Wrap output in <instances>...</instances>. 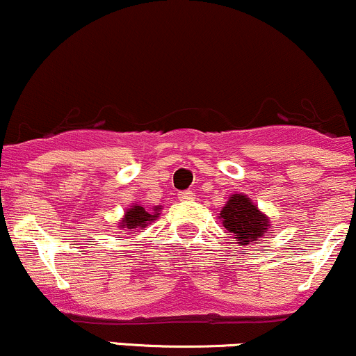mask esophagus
<instances>
[{
	"label": "esophagus",
	"mask_w": 356,
	"mask_h": 356,
	"mask_svg": "<svg viewBox=\"0 0 356 356\" xmlns=\"http://www.w3.org/2000/svg\"><path fill=\"white\" fill-rule=\"evenodd\" d=\"M179 201H193L194 199V193L193 191H182V193L177 194Z\"/></svg>",
	"instance_id": "obj_1"
}]
</instances>
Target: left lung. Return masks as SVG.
I'll list each match as a JSON object with an SVG mask.
<instances>
[{
  "label": "left lung",
  "instance_id": "left-lung-1",
  "mask_svg": "<svg viewBox=\"0 0 356 356\" xmlns=\"http://www.w3.org/2000/svg\"><path fill=\"white\" fill-rule=\"evenodd\" d=\"M220 220L229 233L235 235L238 247L259 245L270 221L245 194H233L221 209Z\"/></svg>",
  "mask_w": 356,
  "mask_h": 356
}]
</instances>
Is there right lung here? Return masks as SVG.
I'll list each match as a JSON object with an SVG mask.
<instances>
[{
  "instance_id": "add662e5",
  "label": "right lung",
  "mask_w": 356,
  "mask_h": 356,
  "mask_svg": "<svg viewBox=\"0 0 356 356\" xmlns=\"http://www.w3.org/2000/svg\"><path fill=\"white\" fill-rule=\"evenodd\" d=\"M160 209H162L160 206H155L154 213H148L140 204H134L131 208L124 211V216L120 221V228H127V232H134L136 228H145L148 222L154 221L159 216Z\"/></svg>"
}]
</instances>
